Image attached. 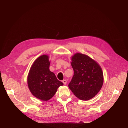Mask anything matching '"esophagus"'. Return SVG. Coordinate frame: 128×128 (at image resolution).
<instances>
[{"label":"esophagus","mask_w":128,"mask_h":128,"mask_svg":"<svg viewBox=\"0 0 128 128\" xmlns=\"http://www.w3.org/2000/svg\"><path fill=\"white\" fill-rule=\"evenodd\" d=\"M62 82L64 84H67V80H62Z\"/></svg>","instance_id":"esophagus-1"}]
</instances>
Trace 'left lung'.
Listing matches in <instances>:
<instances>
[{"mask_svg": "<svg viewBox=\"0 0 128 128\" xmlns=\"http://www.w3.org/2000/svg\"><path fill=\"white\" fill-rule=\"evenodd\" d=\"M71 60L74 74L68 84L69 88L80 100L93 98L103 85L101 68L94 60L82 54H76Z\"/></svg>", "mask_w": 128, "mask_h": 128, "instance_id": "8db88e82", "label": "left lung"}]
</instances>
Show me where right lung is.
Wrapping results in <instances>:
<instances>
[{
    "mask_svg": "<svg viewBox=\"0 0 128 128\" xmlns=\"http://www.w3.org/2000/svg\"><path fill=\"white\" fill-rule=\"evenodd\" d=\"M50 64L48 56H40L32 64L27 78L28 88L32 95L44 101L52 98L58 88L63 85L50 70Z\"/></svg>",
    "mask_w": 128,
    "mask_h": 128,
    "instance_id": "right-lung-1",
    "label": "right lung"
}]
</instances>
